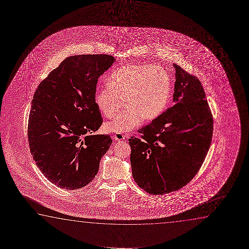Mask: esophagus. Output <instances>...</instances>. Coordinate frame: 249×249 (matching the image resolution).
<instances>
[{
	"mask_svg": "<svg viewBox=\"0 0 249 249\" xmlns=\"http://www.w3.org/2000/svg\"><path fill=\"white\" fill-rule=\"evenodd\" d=\"M125 135L124 134H123V133H117L114 135V139H115V140H117V141H121V140H125Z\"/></svg>",
	"mask_w": 249,
	"mask_h": 249,
	"instance_id": "esophagus-1",
	"label": "esophagus"
}]
</instances>
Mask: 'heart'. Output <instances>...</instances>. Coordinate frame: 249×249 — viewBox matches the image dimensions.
<instances>
[{
  "label": "heart",
  "instance_id": "1",
  "mask_svg": "<svg viewBox=\"0 0 249 249\" xmlns=\"http://www.w3.org/2000/svg\"><path fill=\"white\" fill-rule=\"evenodd\" d=\"M171 78L163 68L150 65H123L111 73L108 85L96 92L99 111L112 117L123 106L126 109L105 124L109 133H126L144 121L156 119L167 108Z\"/></svg>",
  "mask_w": 249,
  "mask_h": 249
}]
</instances>
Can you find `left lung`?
Listing matches in <instances>:
<instances>
[{
  "label": "left lung",
  "instance_id": "8db88e82",
  "mask_svg": "<svg viewBox=\"0 0 249 249\" xmlns=\"http://www.w3.org/2000/svg\"><path fill=\"white\" fill-rule=\"evenodd\" d=\"M174 102L130 138L131 166L137 184L147 193L176 191L200 170L211 145L213 118L199 79L174 64Z\"/></svg>",
  "mask_w": 249,
  "mask_h": 249
}]
</instances>
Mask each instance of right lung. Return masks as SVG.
<instances>
[{"instance_id":"1","label":"right lung","mask_w":249,"mask_h":249,"mask_svg":"<svg viewBox=\"0 0 249 249\" xmlns=\"http://www.w3.org/2000/svg\"><path fill=\"white\" fill-rule=\"evenodd\" d=\"M115 61L109 54L65 58L38 85L28 121V140L38 168L65 190L84 187L98 174L111 137L96 105L98 79Z\"/></svg>"}]
</instances>
